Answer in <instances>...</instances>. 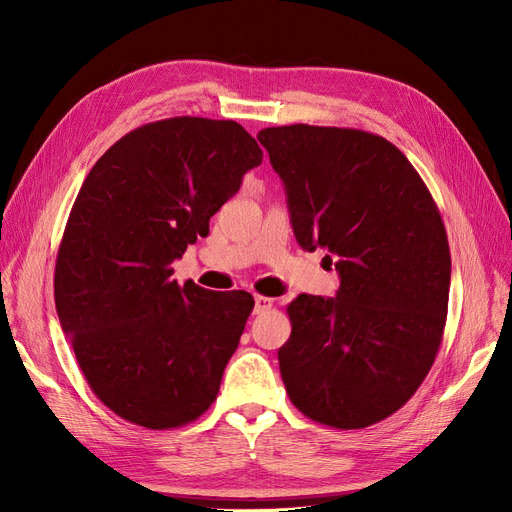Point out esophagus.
<instances>
[{
	"mask_svg": "<svg viewBox=\"0 0 512 512\" xmlns=\"http://www.w3.org/2000/svg\"><path fill=\"white\" fill-rule=\"evenodd\" d=\"M254 314H265V312H269V309L273 307V299H269V297H262V294H256L254 297Z\"/></svg>",
	"mask_w": 512,
	"mask_h": 512,
	"instance_id": "esophagus-1",
	"label": "esophagus"
}]
</instances>
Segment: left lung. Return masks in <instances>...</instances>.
<instances>
[{
    "label": "left lung",
    "mask_w": 512,
    "mask_h": 512,
    "mask_svg": "<svg viewBox=\"0 0 512 512\" xmlns=\"http://www.w3.org/2000/svg\"><path fill=\"white\" fill-rule=\"evenodd\" d=\"M303 250H329L333 299L299 294L277 352L307 418L363 429L397 412L442 344L451 252L436 200L408 158L365 130L294 123L258 132Z\"/></svg>",
    "instance_id": "left-lung-1"
}]
</instances>
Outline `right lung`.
Returning a JSON list of instances; mask_svg holds the SVG:
<instances>
[{
	"mask_svg": "<svg viewBox=\"0 0 512 512\" xmlns=\"http://www.w3.org/2000/svg\"><path fill=\"white\" fill-rule=\"evenodd\" d=\"M262 149L237 121L170 117L128 132L89 170L55 262V305L89 389L147 429L183 427L218 397L254 309L173 275Z\"/></svg>",
	"mask_w": 512,
	"mask_h": 512,
	"instance_id": "right-lung-1",
	"label": "right lung"
}]
</instances>
